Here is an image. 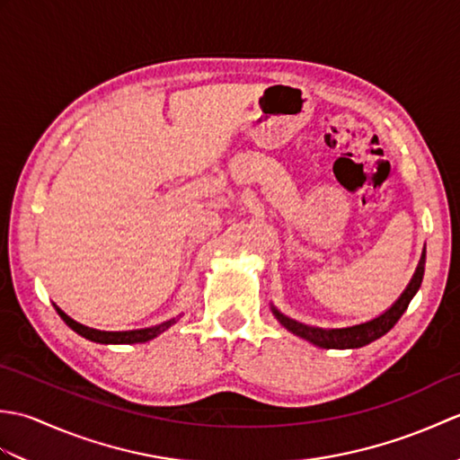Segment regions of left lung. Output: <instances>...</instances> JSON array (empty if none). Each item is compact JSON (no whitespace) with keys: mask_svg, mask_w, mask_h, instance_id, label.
I'll use <instances>...</instances> for the list:
<instances>
[{"mask_svg":"<svg viewBox=\"0 0 460 460\" xmlns=\"http://www.w3.org/2000/svg\"><path fill=\"white\" fill-rule=\"evenodd\" d=\"M425 259H427V251L423 249L421 259H419V265L413 272L411 280H409L407 288L402 292L392 306H389L384 314H379L376 318H371L367 322H361V324L356 326H346V328H320V326H310V324H302L298 320H292L287 314L270 305L272 314L285 326L292 334L310 341L318 348H326V349H356V348H364L371 341H376L377 338H381L384 334H387L392 330L397 320L403 316V312L407 310L409 302L413 300V296L417 295L419 287L423 282V275H425Z\"/></svg>","mask_w":460,"mask_h":460,"instance_id":"8db88e82","label":"left lung"}]
</instances>
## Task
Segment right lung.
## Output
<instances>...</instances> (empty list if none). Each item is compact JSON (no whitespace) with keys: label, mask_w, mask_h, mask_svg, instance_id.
I'll return each mask as SVG.
<instances>
[{"label":"right lung","mask_w":460,"mask_h":460,"mask_svg":"<svg viewBox=\"0 0 460 460\" xmlns=\"http://www.w3.org/2000/svg\"><path fill=\"white\" fill-rule=\"evenodd\" d=\"M57 314L61 316L65 320V324L75 330L76 334L91 340V341H96V344H144V341H150L154 340L155 336H160L162 332L168 330L170 326H173L175 322L180 320V316L175 318H170L162 322V324H155V326H150V328H138V330H122V332H109V330H96V328H89L81 324V322L73 320L68 314H65V312L58 308L57 305H53Z\"/></svg>","instance_id":"add662e5"}]
</instances>
